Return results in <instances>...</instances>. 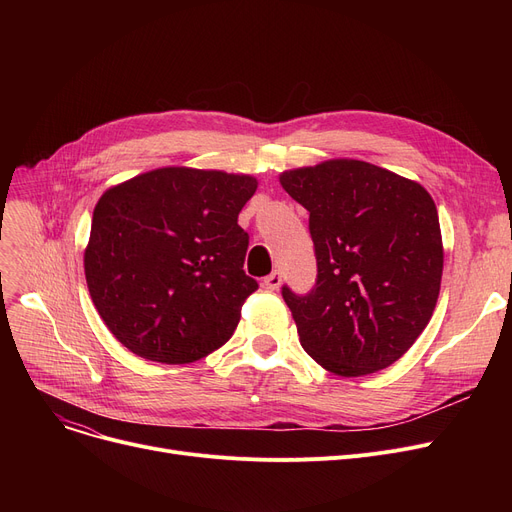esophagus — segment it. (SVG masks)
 <instances>
[{
	"mask_svg": "<svg viewBox=\"0 0 512 512\" xmlns=\"http://www.w3.org/2000/svg\"><path fill=\"white\" fill-rule=\"evenodd\" d=\"M280 284H282V276H280V272H272L270 276H267V278L263 280V286H265L267 290H278V288H280Z\"/></svg>",
	"mask_w": 512,
	"mask_h": 512,
	"instance_id": "esophagus-1",
	"label": "esophagus"
}]
</instances>
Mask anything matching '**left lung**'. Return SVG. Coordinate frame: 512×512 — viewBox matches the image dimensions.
Masks as SVG:
<instances>
[{"label": "left lung", "mask_w": 512, "mask_h": 512, "mask_svg": "<svg viewBox=\"0 0 512 512\" xmlns=\"http://www.w3.org/2000/svg\"><path fill=\"white\" fill-rule=\"evenodd\" d=\"M280 184L309 211L317 257L309 294L282 288L301 346L342 378L390 367L438 303L444 247L432 195L361 159L286 170Z\"/></svg>", "instance_id": "left-lung-1"}]
</instances>
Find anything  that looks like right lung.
I'll return each mask as SVG.
<instances>
[{
    "instance_id": "1",
    "label": "right lung",
    "mask_w": 512,
    "mask_h": 512,
    "mask_svg": "<svg viewBox=\"0 0 512 512\" xmlns=\"http://www.w3.org/2000/svg\"><path fill=\"white\" fill-rule=\"evenodd\" d=\"M257 178L184 166L120 182L95 205L85 278L105 326L149 361L193 363L234 334L257 282L238 213Z\"/></svg>"
}]
</instances>
